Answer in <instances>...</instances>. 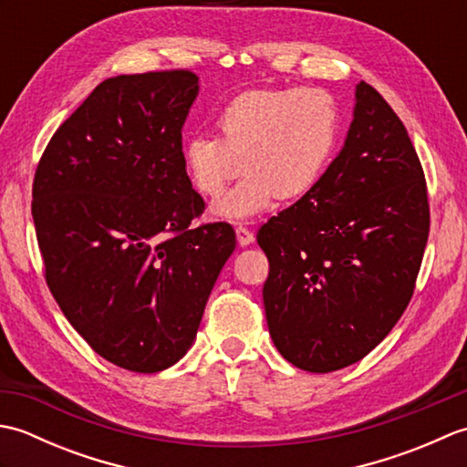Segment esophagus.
<instances>
[{"mask_svg": "<svg viewBox=\"0 0 467 467\" xmlns=\"http://www.w3.org/2000/svg\"><path fill=\"white\" fill-rule=\"evenodd\" d=\"M234 233H236V243H239L241 246H249L254 243V234L249 231V228L236 226Z\"/></svg>", "mask_w": 467, "mask_h": 467, "instance_id": "34e87169", "label": "esophagus"}]
</instances>
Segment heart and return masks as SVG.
I'll return each instance as SVG.
<instances>
[{
	"instance_id": "1",
	"label": "heart",
	"mask_w": 467,
	"mask_h": 467,
	"mask_svg": "<svg viewBox=\"0 0 467 467\" xmlns=\"http://www.w3.org/2000/svg\"><path fill=\"white\" fill-rule=\"evenodd\" d=\"M216 136L196 134L182 146L184 171L204 196H216L246 171L233 191L213 202L218 221L239 223L283 201L309 192L335 150L339 112L315 88L253 90L216 118Z\"/></svg>"
}]
</instances>
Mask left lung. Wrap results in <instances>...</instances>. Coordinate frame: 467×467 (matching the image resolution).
I'll list each match as a JSON object with an SVG mask.
<instances>
[{"instance_id":"1","label":"left lung","mask_w":467,"mask_h":467,"mask_svg":"<svg viewBox=\"0 0 467 467\" xmlns=\"http://www.w3.org/2000/svg\"><path fill=\"white\" fill-rule=\"evenodd\" d=\"M430 234L428 188L403 122L367 82L335 161L261 226L266 325L286 361L311 373L353 365L408 306Z\"/></svg>"}]
</instances>
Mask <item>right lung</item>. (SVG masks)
I'll return each instance as SVG.
<instances>
[{"mask_svg": "<svg viewBox=\"0 0 467 467\" xmlns=\"http://www.w3.org/2000/svg\"><path fill=\"white\" fill-rule=\"evenodd\" d=\"M198 92L186 69L108 78L36 171L49 291L88 345L128 371L182 359L236 244L224 223L191 228L204 202L184 171L182 126Z\"/></svg>", "mask_w": 467, "mask_h": 467, "instance_id": "add662e5", "label": "right lung"}]
</instances>
